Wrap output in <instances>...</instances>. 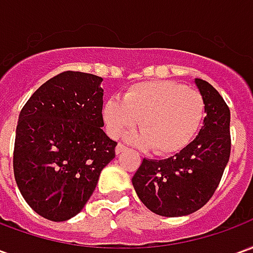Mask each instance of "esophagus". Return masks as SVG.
<instances>
[{
    "mask_svg": "<svg viewBox=\"0 0 253 253\" xmlns=\"http://www.w3.org/2000/svg\"><path fill=\"white\" fill-rule=\"evenodd\" d=\"M126 146H125V145H123V143H118V146H116V149H115V152H116V154H121L122 152H125V150H126Z\"/></svg>",
    "mask_w": 253,
    "mask_h": 253,
    "instance_id": "34e87169",
    "label": "esophagus"
}]
</instances>
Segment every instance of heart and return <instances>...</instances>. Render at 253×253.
<instances>
[{
	"label": "heart",
	"mask_w": 253,
	"mask_h": 253,
	"mask_svg": "<svg viewBox=\"0 0 253 253\" xmlns=\"http://www.w3.org/2000/svg\"><path fill=\"white\" fill-rule=\"evenodd\" d=\"M206 101L195 89L173 81L139 83L126 89L122 99L103 105V121L111 137L118 138L139 121L142 131L128 139L159 156L183 152L199 134Z\"/></svg>",
	"instance_id": "obj_1"
}]
</instances>
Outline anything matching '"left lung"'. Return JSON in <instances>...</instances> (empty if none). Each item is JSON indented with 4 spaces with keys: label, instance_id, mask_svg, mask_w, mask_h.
<instances>
[{
    "label": "left lung",
    "instance_id": "1",
    "mask_svg": "<svg viewBox=\"0 0 253 253\" xmlns=\"http://www.w3.org/2000/svg\"><path fill=\"white\" fill-rule=\"evenodd\" d=\"M206 101L205 126L183 152L165 160L143 159L132 176L138 198L150 211L181 217L214 195L230 157V111L212 85L196 78Z\"/></svg>",
    "mask_w": 253,
    "mask_h": 253
}]
</instances>
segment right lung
I'll return each mask as SVG.
<instances>
[{"mask_svg":"<svg viewBox=\"0 0 253 253\" xmlns=\"http://www.w3.org/2000/svg\"><path fill=\"white\" fill-rule=\"evenodd\" d=\"M103 78L59 73L42 85L19 115L13 172L21 195L46 219L77 215L97 186L118 143L103 121Z\"/></svg>","mask_w":253,"mask_h":253,"instance_id":"1","label":"right lung"}]
</instances>
